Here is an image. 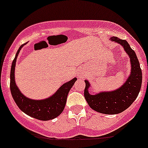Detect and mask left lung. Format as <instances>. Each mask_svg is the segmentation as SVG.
Instances as JSON below:
<instances>
[{"mask_svg": "<svg viewBox=\"0 0 148 148\" xmlns=\"http://www.w3.org/2000/svg\"><path fill=\"white\" fill-rule=\"evenodd\" d=\"M111 39L122 45L130 57L131 64L130 77L122 86L114 91L101 92L96 95H90L88 90L90 84L86 80L84 89V97L90 108L106 114L121 113L129 108L138 95L142 84V70L134 50L131 49L126 40L115 36L112 37Z\"/></svg>", "mask_w": 148, "mask_h": 148, "instance_id": "1", "label": "left lung"}]
</instances>
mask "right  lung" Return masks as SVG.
Returning a JSON list of instances; mask_svg holds the SVG:
<instances>
[{"mask_svg": "<svg viewBox=\"0 0 148 148\" xmlns=\"http://www.w3.org/2000/svg\"><path fill=\"white\" fill-rule=\"evenodd\" d=\"M24 45H25V43L19 47L11 66L10 86L12 98L18 108L29 116L42 121L55 119L64 110L68 93L77 79L74 78L72 80L63 84L59 90L49 98L41 100H34L26 98L19 91L14 81V67L16 60L19 51Z\"/></svg>", "mask_w": 148, "mask_h": 148, "instance_id": "right-lung-1", "label": "right lung"}]
</instances>
